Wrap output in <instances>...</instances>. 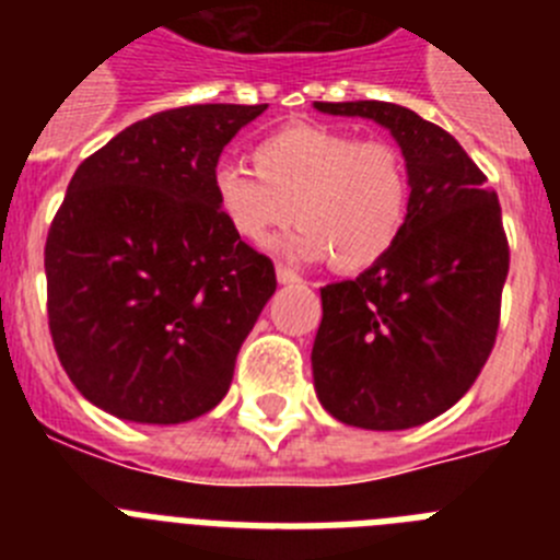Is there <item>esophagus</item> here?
<instances>
[{"mask_svg":"<svg viewBox=\"0 0 560 560\" xmlns=\"http://www.w3.org/2000/svg\"><path fill=\"white\" fill-rule=\"evenodd\" d=\"M277 280H280V283H294V280H300V275H296L291 266L277 264Z\"/></svg>","mask_w":560,"mask_h":560,"instance_id":"obj_1","label":"esophagus"}]
</instances>
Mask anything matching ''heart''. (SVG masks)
<instances>
[{"label":"heart","mask_w":560,"mask_h":560,"mask_svg":"<svg viewBox=\"0 0 560 560\" xmlns=\"http://www.w3.org/2000/svg\"><path fill=\"white\" fill-rule=\"evenodd\" d=\"M252 170L224 162L212 173L221 215L252 246L296 221L291 249L353 275L384 260L407 230L412 167L387 140L285 126L257 142Z\"/></svg>","instance_id":"obj_1"}]
</instances>
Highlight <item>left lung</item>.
Instances as JSON below:
<instances>
[{
    "mask_svg": "<svg viewBox=\"0 0 560 560\" xmlns=\"http://www.w3.org/2000/svg\"><path fill=\"white\" fill-rule=\"evenodd\" d=\"M393 131L412 167L407 230L384 260L323 289L314 384L348 427L395 432L463 398L497 345L511 246L497 192L452 133L384 101L316 103Z\"/></svg>",
    "mask_w": 560,
    "mask_h": 560,
    "instance_id": "left-lung-1",
    "label": "left lung"
}]
</instances>
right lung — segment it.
Here are the masks:
<instances>
[{
  "label": "right lung",
  "instance_id": "add662e5",
  "mask_svg": "<svg viewBox=\"0 0 560 560\" xmlns=\"http://www.w3.org/2000/svg\"><path fill=\"white\" fill-rule=\"evenodd\" d=\"M264 108L156 112L69 182L44 246L49 336L78 393L114 418L185 423L230 389L277 275L230 230L212 173Z\"/></svg>",
  "mask_w": 560,
  "mask_h": 560
}]
</instances>
